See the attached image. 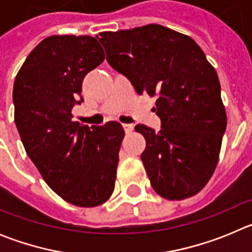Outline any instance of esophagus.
<instances>
[{"instance_id":"34e87169","label":"esophagus","mask_w":252,"mask_h":252,"mask_svg":"<svg viewBox=\"0 0 252 252\" xmlns=\"http://www.w3.org/2000/svg\"><path fill=\"white\" fill-rule=\"evenodd\" d=\"M124 128H125V131H126V133H130V132H132V130H133V125L124 124Z\"/></svg>"}]
</instances>
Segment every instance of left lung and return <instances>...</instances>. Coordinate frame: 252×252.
<instances>
[{"mask_svg": "<svg viewBox=\"0 0 252 252\" xmlns=\"http://www.w3.org/2000/svg\"><path fill=\"white\" fill-rule=\"evenodd\" d=\"M107 62L139 94L157 97L161 130L136 125L146 140L141 154L154 190L169 201L206 187L220 159L227 116L212 64L192 37L165 26L99 32Z\"/></svg>", "mask_w": 252, "mask_h": 252, "instance_id": "left-lung-1", "label": "left lung"}]
</instances>
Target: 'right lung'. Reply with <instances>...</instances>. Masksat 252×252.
<instances>
[{"mask_svg": "<svg viewBox=\"0 0 252 252\" xmlns=\"http://www.w3.org/2000/svg\"><path fill=\"white\" fill-rule=\"evenodd\" d=\"M104 60L97 39L53 35L28 55L13 84L15 124L45 183L64 201L97 207L112 195L125 131L73 121L82 82Z\"/></svg>", "mask_w": 252, "mask_h": 252, "instance_id": "right-lung-1", "label": "right lung"}]
</instances>
